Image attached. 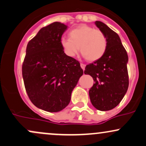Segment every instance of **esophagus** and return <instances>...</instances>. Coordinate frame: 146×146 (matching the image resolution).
I'll use <instances>...</instances> for the list:
<instances>
[{"instance_id": "34e87169", "label": "esophagus", "mask_w": 146, "mask_h": 146, "mask_svg": "<svg viewBox=\"0 0 146 146\" xmlns=\"http://www.w3.org/2000/svg\"><path fill=\"white\" fill-rule=\"evenodd\" d=\"M80 67H81L82 69H83V70H85V65L84 64V63H80Z\"/></svg>"}]
</instances>
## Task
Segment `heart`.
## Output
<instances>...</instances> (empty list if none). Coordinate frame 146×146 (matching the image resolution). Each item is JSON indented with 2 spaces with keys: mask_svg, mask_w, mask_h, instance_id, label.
<instances>
[{
  "mask_svg": "<svg viewBox=\"0 0 146 146\" xmlns=\"http://www.w3.org/2000/svg\"><path fill=\"white\" fill-rule=\"evenodd\" d=\"M68 35L69 38L63 37L60 41L67 56L74 57L80 49L84 57L90 61H95L105 54L107 39L102 31L91 26L81 25L70 31Z\"/></svg>",
  "mask_w": 146,
  "mask_h": 146,
  "instance_id": "obj_1",
  "label": "heart"
}]
</instances>
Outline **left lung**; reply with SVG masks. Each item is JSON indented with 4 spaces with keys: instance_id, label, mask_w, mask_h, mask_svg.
<instances>
[{
    "instance_id": "obj_1",
    "label": "left lung",
    "mask_w": 146,
    "mask_h": 146,
    "mask_svg": "<svg viewBox=\"0 0 146 146\" xmlns=\"http://www.w3.org/2000/svg\"><path fill=\"white\" fill-rule=\"evenodd\" d=\"M95 24L107 37V49L101 59L86 66L84 73L95 83L89 91L91 102L98 110L105 111L117 106L127 92L128 57L119 35L103 22Z\"/></svg>"
}]
</instances>
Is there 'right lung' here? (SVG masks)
<instances>
[{
	"label": "right lung",
	"instance_id": "1",
	"mask_svg": "<svg viewBox=\"0 0 146 146\" xmlns=\"http://www.w3.org/2000/svg\"><path fill=\"white\" fill-rule=\"evenodd\" d=\"M68 26L59 22L43 27L27 44L22 77L29 99L39 109L59 112L68 105L83 70L67 56L60 41Z\"/></svg>",
	"mask_w": 146,
	"mask_h": 146
}]
</instances>
